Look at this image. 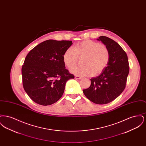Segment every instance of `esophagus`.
I'll return each instance as SVG.
<instances>
[{
	"label": "esophagus",
	"mask_w": 146,
	"mask_h": 146,
	"mask_svg": "<svg viewBox=\"0 0 146 146\" xmlns=\"http://www.w3.org/2000/svg\"><path fill=\"white\" fill-rule=\"evenodd\" d=\"M75 78L76 79H82V77L81 76H75Z\"/></svg>",
	"instance_id": "1"
}]
</instances>
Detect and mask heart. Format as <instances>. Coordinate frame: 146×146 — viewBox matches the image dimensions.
<instances>
[{
  "label": "heart",
  "mask_w": 146,
  "mask_h": 146,
  "mask_svg": "<svg viewBox=\"0 0 146 146\" xmlns=\"http://www.w3.org/2000/svg\"><path fill=\"white\" fill-rule=\"evenodd\" d=\"M83 65L73 67L70 72L80 76H92L101 74L108 64L110 59L109 50L106 46L92 40L76 44L74 48H69L63 54V61L68 68L73 67L78 57H82Z\"/></svg>",
  "instance_id": "b5f03b06"
}]
</instances>
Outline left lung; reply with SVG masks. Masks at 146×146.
Segmentation results:
<instances>
[{
    "label": "left lung",
    "mask_w": 146,
    "mask_h": 146,
    "mask_svg": "<svg viewBox=\"0 0 146 146\" xmlns=\"http://www.w3.org/2000/svg\"><path fill=\"white\" fill-rule=\"evenodd\" d=\"M97 40H101L109 50L110 61L100 76L91 79L90 87L83 90V92L91 102L107 104L125 89L129 73V61L126 53L117 42L105 36H101Z\"/></svg>",
    "instance_id": "1"
}]
</instances>
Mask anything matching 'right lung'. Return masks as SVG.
<instances>
[{"label":"right lung","instance_id":"obj_1","mask_svg":"<svg viewBox=\"0 0 146 146\" xmlns=\"http://www.w3.org/2000/svg\"><path fill=\"white\" fill-rule=\"evenodd\" d=\"M70 40H47L32 49L22 67L23 86L35 102L49 106L62 97L67 81L74 79L65 68L63 55Z\"/></svg>","mask_w":146,"mask_h":146}]
</instances>
